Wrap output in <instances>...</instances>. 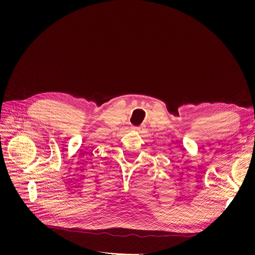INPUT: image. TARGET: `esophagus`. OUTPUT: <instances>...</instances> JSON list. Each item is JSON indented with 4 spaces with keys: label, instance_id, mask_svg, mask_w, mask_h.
Segmentation results:
<instances>
[{
    "label": "esophagus",
    "instance_id": "obj_1",
    "mask_svg": "<svg viewBox=\"0 0 255 255\" xmlns=\"http://www.w3.org/2000/svg\"><path fill=\"white\" fill-rule=\"evenodd\" d=\"M132 129L135 130V131H139V130H140V127H132Z\"/></svg>",
    "mask_w": 255,
    "mask_h": 255
}]
</instances>
